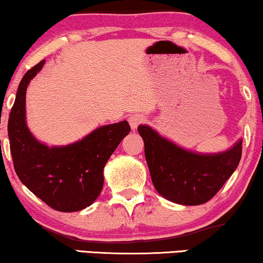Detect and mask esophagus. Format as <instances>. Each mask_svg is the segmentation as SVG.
Segmentation results:
<instances>
[{"label": "esophagus", "instance_id": "esophagus-1", "mask_svg": "<svg viewBox=\"0 0 263 263\" xmlns=\"http://www.w3.org/2000/svg\"><path fill=\"white\" fill-rule=\"evenodd\" d=\"M143 122H145V117L141 116V115H132V116L129 117V124H130V128L133 130H135L140 124L143 123Z\"/></svg>", "mask_w": 263, "mask_h": 263}]
</instances>
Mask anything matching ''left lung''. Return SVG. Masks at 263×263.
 I'll return each instance as SVG.
<instances>
[{
    "label": "left lung",
    "instance_id": "left-lung-1",
    "mask_svg": "<svg viewBox=\"0 0 263 263\" xmlns=\"http://www.w3.org/2000/svg\"><path fill=\"white\" fill-rule=\"evenodd\" d=\"M154 188L175 203L196 206L210 201L238 166L242 140L225 152L199 154L161 138L148 125H139Z\"/></svg>",
    "mask_w": 263,
    "mask_h": 263
}]
</instances>
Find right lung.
I'll use <instances>...</instances> for the list:
<instances>
[{
	"label": "right lung",
	"mask_w": 263,
	"mask_h": 263,
	"mask_svg": "<svg viewBox=\"0 0 263 263\" xmlns=\"http://www.w3.org/2000/svg\"><path fill=\"white\" fill-rule=\"evenodd\" d=\"M44 62L41 61L24 75L9 114L14 168L20 181L49 207L60 212L81 211L102 192L104 166L130 127L127 121L103 125L80 141L51 148L37 141L25 121V97L27 85Z\"/></svg>",
	"instance_id": "add662e5"
}]
</instances>
